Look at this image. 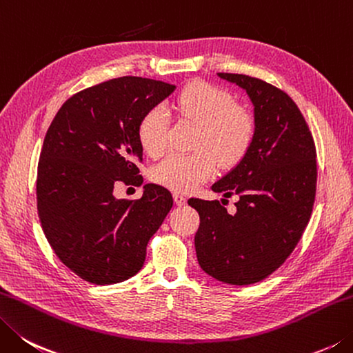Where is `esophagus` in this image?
<instances>
[{
    "label": "esophagus",
    "instance_id": "obj_1",
    "mask_svg": "<svg viewBox=\"0 0 353 353\" xmlns=\"http://www.w3.org/2000/svg\"><path fill=\"white\" fill-rule=\"evenodd\" d=\"M174 201H175L176 205H184L185 203H188V198H185V196L181 195V194H175V195H174Z\"/></svg>",
    "mask_w": 353,
    "mask_h": 353
}]
</instances>
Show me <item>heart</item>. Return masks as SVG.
I'll return each mask as SVG.
<instances>
[{
	"mask_svg": "<svg viewBox=\"0 0 353 353\" xmlns=\"http://www.w3.org/2000/svg\"><path fill=\"white\" fill-rule=\"evenodd\" d=\"M174 108L198 124L194 154H172L152 170V178L176 194H188L216 174L218 159L224 168L236 164L255 135L250 112L234 104L228 92L196 83L178 95ZM169 115L164 105L150 108L138 124V139L145 154L161 155L168 145Z\"/></svg>",
	"mask_w": 353,
	"mask_h": 353,
	"instance_id": "1",
	"label": "heart"
}]
</instances>
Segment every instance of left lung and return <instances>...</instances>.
<instances>
[{
    "mask_svg": "<svg viewBox=\"0 0 353 353\" xmlns=\"http://www.w3.org/2000/svg\"><path fill=\"white\" fill-rule=\"evenodd\" d=\"M218 77L248 94L255 135L235 168L212 184L224 198H238L234 214L216 199H189L199 214L195 250L205 274L248 285L275 272L300 241L315 201L316 152L288 94L248 75Z\"/></svg>",
    "mask_w": 353,
    "mask_h": 353,
    "instance_id": "1",
    "label": "left lung"
}]
</instances>
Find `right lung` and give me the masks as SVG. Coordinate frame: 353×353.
<instances>
[{"label": "right lung", "instance_id": "1", "mask_svg": "<svg viewBox=\"0 0 353 353\" xmlns=\"http://www.w3.org/2000/svg\"><path fill=\"white\" fill-rule=\"evenodd\" d=\"M149 78L109 79L70 97L46 134L37 175L38 215L64 265L94 284H115L141 270L149 239L174 204L145 184L143 196H114L117 181L143 184L138 165L143 115L174 94Z\"/></svg>", "mask_w": 353, "mask_h": 353}]
</instances>
